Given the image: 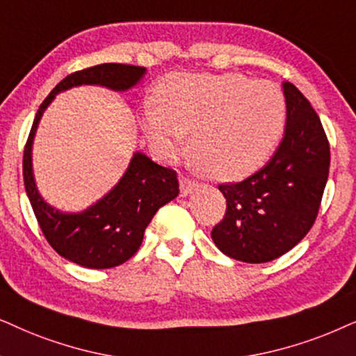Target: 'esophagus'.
<instances>
[{
    "mask_svg": "<svg viewBox=\"0 0 356 356\" xmlns=\"http://www.w3.org/2000/svg\"><path fill=\"white\" fill-rule=\"evenodd\" d=\"M197 187H198V182L193 181V179H188V177L181 179V193H182V197H186V195H188V193H192Z\"/></svg>",
    "mask_w": 356,
    "mask_h": 356,
    "instance_id": "obj_1",
    "label": "esophagus"
}]
</instances>
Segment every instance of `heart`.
Returning <instances> with one entry per match:
<instances>
[{"label": "heart", "mask_w": 356, "mask_h": 356, "mask_svg": "<svg viewBox=\"0 0 356 356\" xmlns=\"http://www.w3.org/2000/svg\"><path fill=\"white\" fill-rule=\"evenodd\" d=\"M286 102L268 81L238 73H172L156 88V106L143 112L149 145L164 159L191 151L208 175L243 181L262 168L280 145Z\"/></svg>", "instance_id": "heart-1"}]
</instances>
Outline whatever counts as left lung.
Listing matches in <instances>:
<instances>
[{
  "label": "left lung",
  "mask_w": 356,
  "mask_h": 356,
  "mask_svg": "<svg viewBox=\"0 0 356 356\" xmlns=\"http://www.w3.org/2000/svg\"><path fill=\"white\" fill-rule=\"evenodd\" d=\"M286 129L262 169L238 184L218 186L225 218L211 239L227 257L264 264L291 250L314 225L329 177L330 148L321 118L291 83H283Z\"/></svg>",
  "instance_id": "1"
}]
</instances>
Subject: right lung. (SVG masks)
Listing matches in <instances>:
<instances>
[{
    "mask_svg": "<svg viewBox=\"0 0 356 356\" xmlns=\"http://www.w3.org/2000/svg\"><path fill=\"white\" fill-rule=\"evenodd\" d=\"M145 73L143 66L104 63L68 74L40 104L24 148V186L42 233L61 257L81 267L112 268L134 257L156 211L179 195L177 174L143 153H135L125 174L107 195L81 213H63L50 207L37 191L32 170L37 127L45 108L61 91L83 84L129 91Z\"/></svg>",
    "mask_w": 356,
    "mask_h": 356,
    "instance_id": "1",
    "label": "right lung"
}]
</instances>
